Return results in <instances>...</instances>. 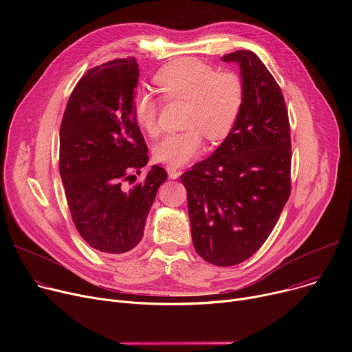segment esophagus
Here are the masks:
<instances>
[{"label":"esophagus","mask_w":352,"mask_h":352,"mask_svg":"<svg viewBox=\"0 0 352 352\" xmlns=\"http://www.w3.org/2000/svg\"><path fill=\"white\" fill-rule=\"evenodd\" d=\"M166 173H168V177L173 178V179H175V178H178L181 175V171L178 168H175V166H173V165H166Z\"/></svg>","instance_id":"34e87169"}]
</instances>
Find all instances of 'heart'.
<instances>
[{"label":"heart","instance_id":"obj_1","mask_svg":"<svg viewBox=\"0 0 352 352\" xmlns=\"http://www.w3.org/2000/svg\"><path fill=\"white\" fill-rule=\"evenodd\" d=\"M155 84L166 101H186L182 131L166 134L155 146L160 162L179 166L194 160L202 150L206 135L211 142L228 137L244 102V84L232 71L218 72L199 60L187 58L162 68ZM160 101L146 91H140L134 101L137 124L146 134L157 135Z\"/></svg>","mask_w":352,"mask_h":352}]
</instances>
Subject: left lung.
<instances>
[{"label": "left lung", "mask_w": 352, "mask_h": 352, "mask_svg": "<svg viewBox=\"0 0 352 352\" xmlns=\"http://www.w3.org/2000/svg\"><path fill=\"white\" fill-rule=\"evenodd\" d=\"M241 68V113L214 154L181 175L192 244L218 267L244 263L267 241L291 194V135L280 85L252 51L223 57Z\"/></svg>", "instance_id": "obj_1"}]
</instances>
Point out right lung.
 Wrapping results in <instances>:
<instances>
[{
    "instance_id": "right-lung-1",
    "label": "right lung",
    "mask_w": 352,
    "mask_h": 352,
    "mask_svg": "<svg viewBox=\"0 0 352 352\" xmlns=\"http://www.w3.org/2000/svg\"><path fill=\"white\" fill-rule=\"evenodd\" d=\"M138 76L134 57L88 69L71 92L60 128V174L74 226L89 247L107 254L138 245L166 179L162 166L153 165L131 190L122 187L148 162L134 116Z\"/></svg>"
}]
</instances>
